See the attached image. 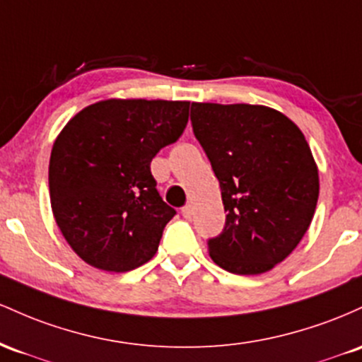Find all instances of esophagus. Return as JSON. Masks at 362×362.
<instances>
[{
    "instance_id": "1",
    "label": "esophagus",
    "mask_w": 362,
    "mask_h": 362,
    "mask_svg": "<svg viewBox=\"0 0 362 362\" xmlns=\"http://www.w3.org/2000/svg\"><path fill=\"white\" fill-rule=\"evenodd\" d=\"M181 214H182V217H185V218H192L193 217V206L192 205H185L181 209Z\"/></svg>"
}]
</instances>
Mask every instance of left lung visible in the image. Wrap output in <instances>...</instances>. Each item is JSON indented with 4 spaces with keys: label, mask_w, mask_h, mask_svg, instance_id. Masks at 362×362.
<instances>
[{
    "label": "left lung",
    "mask_w": 362,
    "mask_h": 362,
    "mask_svg": "<svg viewBox=\"0 0 362 362\" xmlns=\"http://www.w3.org/2000/svg\"><path fill=\"white\" fill-rule=\"evenodd\" d=\"M192 124L227 212L210 258L235 275L265 274L296 250L315 215L320 177L310 145L267 105L193 103Z\"/></svg>",
    "instance_id": "1"
}]
</instances>
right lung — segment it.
<instances>
[{
	"instance_id": "1",
	"label": "right lung",
	"mask_w": 362,
	"mask_h": 362,
	"mask_svg": "<svg viewBox=\"0 0 362 362\" xmlns=\"http://www.w3.org/2000/svg\"><path fill=\"white\" fill-rule=\"evenodd\" d=\"M188 100L105 99L61 129L49 160L52 215L88 265L129 272L153 258L176 210L160 198L150 162L188 123Z\"/></svg>"
}]
</instances>
